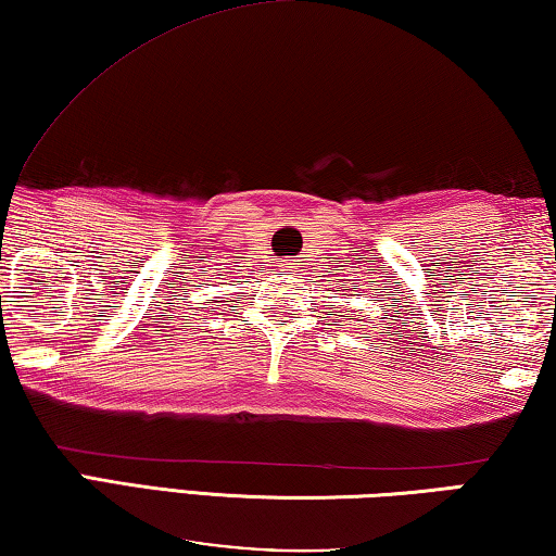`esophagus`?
Wrapping results in <instances>:
<instances>
[{
	"label": "esophagus",
	"instance_id": "obj_1",
	"mask_svg": "<svg viewBox=\"0 0 556 556\" xmlns=\"http://www.w3.org/2000/svg\"><path fill=\"white\" fill-rule=\"evenodd\" d=\"M281 267H285V269H292V260H285V262H281Z\"/></svg>",
	"mask_w": 556,
	"mask_h": 556
}]
</instances>
